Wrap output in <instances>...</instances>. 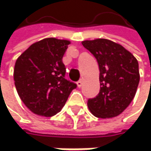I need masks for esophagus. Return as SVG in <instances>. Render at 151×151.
<instances>
[{"label": "esophagus", "instance_id": "esophagus-1", "mask_svg": "<svg viewBox=\"0 0 151 151\" xmlns=\"http://www.w3.org/2000/svg\"><path fill=\"white\" fill-rule=\"evenodd\" d=\"M77 83H78V85H79V86H81V81H78Z\"/></svg>", "mask_w": 151, "mask_h": 151}]
</instances>
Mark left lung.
Segmentation results:
<instances>
[{
	"mask_svg": "<svg viewBox=\"0 0 151 151\" xmlns=\"http://www.w3.org/2000/svg\"><path fill=\"white\" fill-rule=\"evenodd\" d=\"M70 40L47 38L29 47L15 62L13 79L22 101L39 116L52 117L64 107L77 85L65 78L62 62Z\"/></svg>",
	"mask_w": 151,
	"mask_h": 151,
	"instance_id": "left-lung-1",
	"label": "left lung"
}]
</instances>
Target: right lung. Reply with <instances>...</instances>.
<instances>
[{"label": "right lung", "mask_w": 151, "mask_h": 151, "mask_svg": "<svg viewBox=\"0 0 151 151\" xmlns=\"http://www.w3.org/2000/svg\"><path fill=\"white\" fill-rule=\"evenodd\" d=\"M100 70V92L88 101L97 118L109 119L123 112L134 99L139 82L137 59L123 46L107 39L84 40Z\"/></svg>", "instance_id": "obj_1"}]
</instances>
